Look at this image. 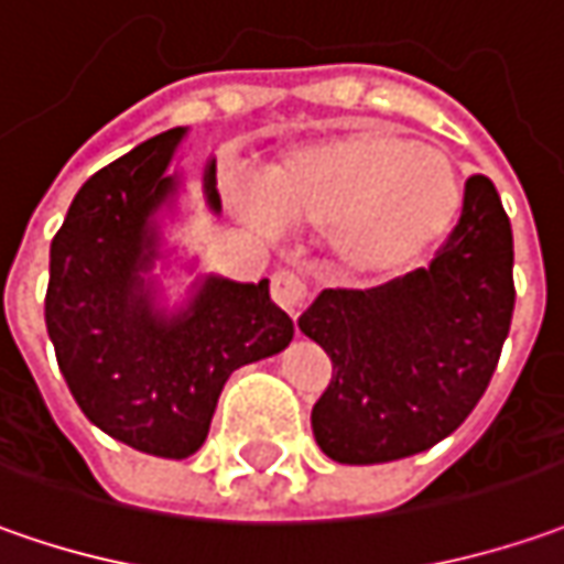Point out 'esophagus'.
Returning <instances> with one entry per match:
<instances>
[{"label":"esophagus","instance_id":"34e87169","mask_svg":"<svg viewBox=\"0 0 564 564\" xmlns=\"http://www.w3.org/2000/svg\"><path fill=\"white\" fill-rule=\"evenodd\" d=\"M271 300L278 302L290 318H296L308 302V283L296 271H278L271 278Z\"/></svg>","mask_w":564,"mask_h":564}]
</instances>
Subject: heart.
Masks as SVG:
<instances>
[{
	"label": "heart",
	"mask_w": 564,
	"mask_h": 564,
	"mask_svg": "<svg viewBox=\"0 0 564 564\" xmlns=\"http://www.w3.org/2000/svg\"><path fill=\"white\" fill-rule=\"evenodd\" d=\"M259 193L278 221L330 227L337 259L359 278H393L421 262L462 212L453 162L378 124L286 149L262 171ZM246 212L264 218L256 203Z\"/></svg>",
	"instance_id": "b5f03b06"
}]
</instances>
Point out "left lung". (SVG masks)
<instances>
[{
    "mask_svg": "<svg viewBox=\"0 0 564 564\" xmlns=\"http://www.w3.org/2000/svg\"><path fill=\"white\" fill-rule=\"evenodd\" d=\"M512 224L490 177L465 181L437 259L375 290H324L300 330L334 361L312 409L321 453L380 465L446 440L494 378L514 308Z\"/></svg>",
    "mask_w": 564,
    "mask_h": 564,
    "instance_id": "1",
    "label": "left lung"
}]
</instances>
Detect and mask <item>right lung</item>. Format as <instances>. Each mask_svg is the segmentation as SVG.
Returning <instances> with one entry per match:
<instances>
[{
	"label": "right lung",
	"mask_w": 564,
	"mask_h": 564,
	"mask_svg": "<svg viewBox=\"0 0 564 564\" xmlns=\"http://www.w3.org/2000/svg\"><path fill=\"white\" fill-rule=\"evenodd\" d=\"M184 137L186 127L165 130L77 189L52 240L46 290V330L80 412L159 458L193 456L227 378L293 340L268 281L199 274L184 300H165L155 264L174 256L165 227L184 196V171L174 167ZM203 196L221 215L215 159L205 162Z\"/></svg>",
	"instance_id": "right-lung-1"
}]
</instances>
